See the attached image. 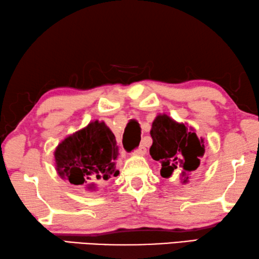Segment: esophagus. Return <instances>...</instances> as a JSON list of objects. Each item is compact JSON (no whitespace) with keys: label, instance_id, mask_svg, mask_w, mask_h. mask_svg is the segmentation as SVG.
Returning <instances> with one entry per match:
<instances>
[{"label":"esophagus","instance_id":"34e87169","mask_svg":"<svg viewBox=\"0 0 259 259\" xmlns=\"http://www.w3.org/2000/svg\"><path fill=\"white\" fill-rule=\"evenodd\" d=\"M147 152V149H146V147L143 146V145H140L137 149L134 150V154L135 155H140V156H142V155H145Z\"/></svg>","mask_w":259,"mask_h":259}]
</instances>
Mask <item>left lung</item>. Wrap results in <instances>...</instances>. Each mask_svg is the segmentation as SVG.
<instances>
[{
  "instance_id": "obj_1",
  "label": "left lung",
  "mask_w": 259,
  "mask_h": 259,
  "mask_svg": "<svg viewBox=\"0 0 259 259\" xmlns=\"http://www.w3.org/2000/svg\"><path fill=\"white\" fill-rule=\"evenodd\" d=\"M152 159L162 164L160 176L171 178L181 169L184 182L187 181V173L196 171L200 166V158L204 155V141L198 139L196 133L184 124H178L166 114H160L152 122L150 131Z\"/></svg>"
}]
</instances>
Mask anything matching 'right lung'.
<instances>
[{
	"label": "right lung",
	"instance_id": "1",
	"mask_svg": "<svg viewBox=\"0 0 259 259\" xmlns=\"http://www.w3.org/2000/svg\"><path fill=\"white\" fill-rule=\"evenodd\" d=\"M117 157L116 138L103 121L97 120L70 135L55 150L58 175L73 185L117 177Z\"/></svg>",
	"mask_w": 259,
	"mask_h": 259
}]
</instances>
